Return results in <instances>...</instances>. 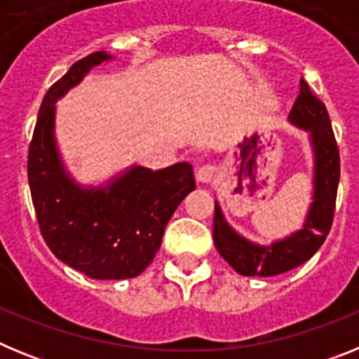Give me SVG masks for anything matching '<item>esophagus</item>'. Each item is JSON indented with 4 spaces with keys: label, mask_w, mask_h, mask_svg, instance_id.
I'll return each instance as SVG.
<instances>
[{
    "label": "esophagus",
    "mask_w": 359,
    "mask_h": 359,
    "mask_svg": "<svg viewBox=\"0 0 359 359\" xmlns=\"http://www.w3.org/2000/svg\"><path fill=\"white\" fill-rule=\"evenodd\" d=\"M214 176H215V167L210 163L201 165V167H198V170H196V177H198L199 183H210L212 180H214Z\"/></svg>",
    "instance_id": "obj_1"
}]
</instances>
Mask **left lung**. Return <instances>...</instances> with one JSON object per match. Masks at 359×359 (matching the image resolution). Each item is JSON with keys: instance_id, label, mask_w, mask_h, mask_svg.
Returning a JSON list of instances; mask_svg holds the SVG:
<instances>
[{"instance_id": "1", "label": "left lung", "mask_w": 359, "mask_h": 359, "mask_svg": "<svg viewBox=\"0 0 359 359\" xmlns=\"http://www.w3.org/2000/svg\"><path fill=\"white\" fill-rule=\"evenodd\" d=\"M287 120L294 128L309 133L313 151V201L309 203L302 228L271 244L253 243L228 224L215 201V248L219 255L244 277H273L304 264L318 252L331 230L340 183V152L327 109L311 93L304 79L300 81V93Z\"/></svg>"}]
</instances>
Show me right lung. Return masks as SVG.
I'll list each match as a JSON object with an SVG mask.
<instances>
[{"label": "right lung", "instance_id": "right-lung-1", "mask_svg": "<svg viewBox=\"0 0 359 359\" xmlns=\"http://www.w3.org/2000/svg\"><path fill=\"white\" fill-rule=\"evenodd\" d=\"M104 50L77 61L46 91L28 151V185L43 239L53 255L97 280L133 278L147 268L180 203L196 189L180 161L160 170L131 165L102 185H82L66 169L55 138V104L102 62Z\"/></svg>", "mask_w": 359, "mask_h": 359}]
</instances>
